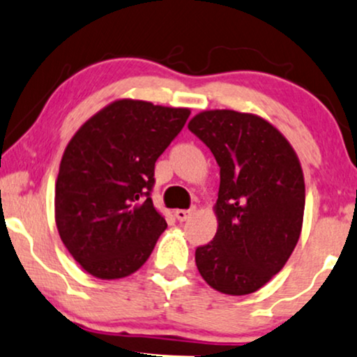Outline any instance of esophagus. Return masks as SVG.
Returning a JSON list of instances; mask_svg holds the SVG:
<instances>
[{"label": "esophagus", "mask_w": 357, "mask_h": 357, "mask_svg": "<svg viewBox=\"0 0 357 357\" xmlns=\"http://www.w3.org/2000/svg\"><path fill=\"white\" fill-rule=\"evenodd\" d=\"M196 211H198V210H196L195 206L190 208V210H176L174 216H176V220H178V221H186V220H190L191 216H195Z\"/></svg>", "instance_id": "esophagus-1"}]
</instances>
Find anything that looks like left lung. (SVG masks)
Instances as JSON below:
<instances>
[{"label":"left lung","mask_w":357,"mask_h":357,"mask_svg":"<svg viewBox=\"0 0 357 357\" xmlns=\"http://www.w3.org/2000/svg\"><path fill=\"white\" fill-rule=\"evenodd\" d=\"M190 130L220 166L213 241L198 247L196 267L227 296L257 292L284 268L302 231L305 183L287 137L267 119L230 109L203 110Z\"/></svg>","instance_id":"obj_1"}]
</instances>
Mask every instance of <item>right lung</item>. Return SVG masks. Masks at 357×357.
<instances>
[{
  "instance_id": "right-lung-1",
  "label": "right lung",
  "mask_w": 357,
  "mask_h": 357,
  "mask_svg": "<svg viewBox=\"0 0 357 357\" xmlns=\"http://www.w3.org/2000/svg\"><path fill=\"white\" fill-rule=\"evenodd\" d=\"M191 110L153 102H110L65 147L55 183V223L65 248L90 275L137 272L167 228L149 191L154 165Z\"/></svg>"
}]
</instances>
